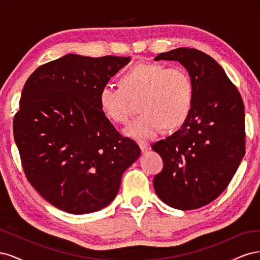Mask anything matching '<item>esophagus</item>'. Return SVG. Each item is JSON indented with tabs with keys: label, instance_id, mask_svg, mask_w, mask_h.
<instances>
[{
	"label": "esophagus",
	"instance_id": "esophagus-1",
	"mask_svg": "<svg viewBox=\"0 0 260 260\" xmlns=\"http://www.w3.org/2000/svg\"><path fill=\"white\" fill-rule=\"evenodd\" d=\"M140 148L141 151H142V153H146L148 151V145L147 144H144V143H140Z\"/></svg>",
	"mask_w": 260,
	"mask_h": 260
}]
</instances>
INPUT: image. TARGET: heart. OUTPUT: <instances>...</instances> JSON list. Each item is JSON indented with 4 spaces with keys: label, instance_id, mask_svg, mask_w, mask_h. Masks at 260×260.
<instances>
[{
    "label": "heart",
    "instance_id": "heart-1",
    "mask_svg": "<svg viewBox=\"0 0 260 260\" xmlns=\"http://www.w3.org/2000/svg\"><path fill=\"white\" fill-rule=\"evenodd\" d=\"M140 99V114L123 130L139 142H147L166 128L182 124L193 105L190 75L181 67L139 64L120 78V86L104 84L99 95L102 111L117 123H125L131 114V100Z\"/></svg>",
    "mask_w": 260,
    "mask_h": 260
}]
</instances>
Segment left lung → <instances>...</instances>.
<instances>
[{
	"instance_id": "obj_1",
	"label": "left lung",
	"mask_w": 260,
	"mask_h": 260,
	"mask_svg": "<svg viewBox=\"0 0 260 260\" xmlns=\"http://www.w3.org/2000/svg\"><path fill=\"white\" fill-rule=\"evenodd\" d=\"M159 59L185 67L194 99L181 129L152 145L164 161L154 188L170 207L196 209L225 190L245 154L243 100L223 68L202 51L179 48L158 54Z\"/></svg>"
}]
</instances>
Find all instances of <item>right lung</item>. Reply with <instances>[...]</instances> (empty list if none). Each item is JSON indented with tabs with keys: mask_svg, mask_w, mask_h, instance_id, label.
<instances>
[{
	"mask_svg": "<svg viewBox=\"0 0 260 260\" xmlns=\"http://www.w3.org/2000/svg\"><path fill=\"white\" fill-rule=\"evenodd\" d=\"M130 57L67 54L31 74L13 129L27 180L42 198L69 214L112 203L121 177L141 155L102 111V86Z\"/></svg>",
	"mask_w": 260,
	"mask_h": 260,
	"instance_id": "obj_1",
	"label": "right lung"
}]
</instances>
